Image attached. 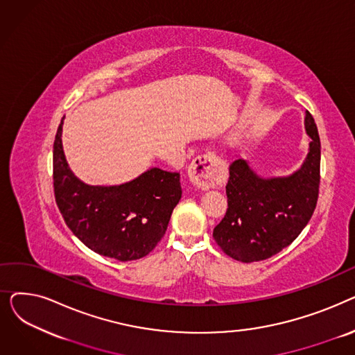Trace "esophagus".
<instances>
[{
  "mask_svg": "<svg viewBox=\"0 0 355 355\" xmlns=\"http://www.w3.org/2000/svg\"><path fill=\"white\" fill-rule=\"evenodd\" d=\"M220 162L217 157L211 153L197 157L190 168H189V178L193 182L194 187L198 190H207L218 180V166Z\"/></svg>",
  "mask_w": 355,
  "mask_h": 355,
  "instance_id": "34e87169",
  "label": "esophagus"
}]
</instances>
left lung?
Returning <instances> with one entry per match:
<instances>
[{"label": "left lung", "instance_id": "8db88e82", "mask_svg": "<svg viewBox=\"0 0 355 355\" xmlns=\"http://www.w3.org/2000/svg\"><path fill=\"white\" fill-rule=\"evenodd\" d=\"M304 125L311 138L308 154L292 174L262 177L245 159L230 165L229 209L213 237L223 252L239 262H259L279 253L312 217L320 189L321 141L309 112Z\"/></svg>", "mask_w": 355, "mask_h": 355}]
</instances>
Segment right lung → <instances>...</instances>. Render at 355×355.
Returning <instances> with one entry per match:
<instances>
[{
  "instance_id": "obj_1",
  "label": "right lung",
  "mask_w": 355,
  "mask_h": 355,
  "mask_svg": "<svg viewBox=\"0 0 355 355\" xmlns=\"http://www.w3.org/2000/svg\"><path fill=\"white\" fill-rule=\"evenodd\" d=\"M62 119L53 145L54 196L67 227L85 246L119 262L151 252L165 234L181 200L178 173L149 168L118 185H90L70 170Z\"/></svg>"
}]
</instances>
